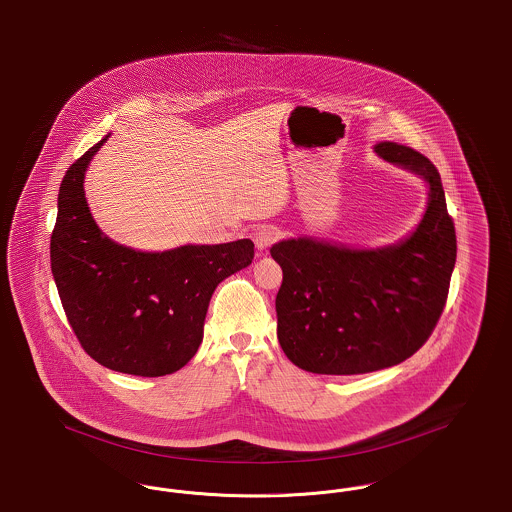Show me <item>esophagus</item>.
Listing matches in <instances>:
<instances>
[{
    "instance_id": "34e87169",
    "label": "esophagus",
    "mask_w": 512,
    "mask_h": 512,
    "mask_svg": "<svg viewBox=\"0 0 512 512\" xmlns=\"http://www.w3.org/2000/svg\"><path fill=\"white\" fill-rule=\"evenodd\" d=\"M255 246L261 251H265L268 247L272 246L276 240H278V230L274 226H261L257 232H255Z\"/></svg>"
}]
</instances>
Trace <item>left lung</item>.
I'll use <instances>...</instances> for the list:
<instances>
[{"instance_id":"1","label":"left lung","mask_w":512,"mask_h":512,"mask_svg":"<svg viewBox=\"0 0 512 512\" xmlns=\"http://www.w3.org/2000/svg\"><path fill=\"white\" fill-rule=\"evenodd\" d=\"M375 152L429 183L427 211L408 240L373 251L308 238L270 247L284 272L278 341L295 366L312 373L358 375L408 360L448 301L457 240L440 173L404 144H375Z\"/></svg>"}]
</instances>
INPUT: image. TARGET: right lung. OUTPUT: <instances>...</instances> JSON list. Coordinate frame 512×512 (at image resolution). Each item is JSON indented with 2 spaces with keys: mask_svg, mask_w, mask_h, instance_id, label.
<instances>
[{
  "mask_svg": "<svg viewBox=\"0 0 512 512\" xmlns=\"http://www.w3.org/2000/svg\"><path fill=\"white\" fill-rule=\"evenodd\" d=\"M106 143L68 167L51 234V270L68 324L101 366L162 377L190 362L204 337L209 299L253 261V242L143 253L108 240L83 192L85 169Z\"/></svg>",
  "mask_w": 512,
  "mask_h": 512,
  "instance_id": "add662e5",
  "label": "right lung"
}]
</instances>
